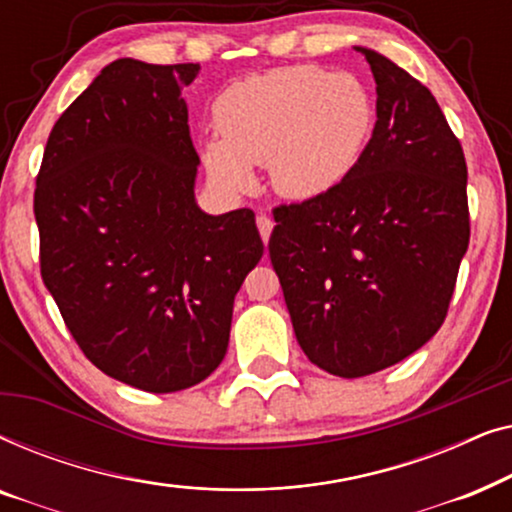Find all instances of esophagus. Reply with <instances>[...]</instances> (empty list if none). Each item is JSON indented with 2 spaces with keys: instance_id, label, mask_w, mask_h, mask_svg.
Instances as JSON below:
<instances>
[{
  "instance_id": "obj_1",
  "label": "esophagus",
  "mask_w": 512,
  "mask_h": 512,
  "mask_svg": "<svg viewBox=\"0 0 512 512\" xmlns=\"http://www.w3.org/2000/svg\"><path fill=\"white\" fill-rule=\"evenodd\" d=\"M256 226H258V233H261V237H263V242L268 244L270 233H272V226H275V223H272L270 216L261 214V216H258V219H256Z\"/></svg>"
}]
</instances>
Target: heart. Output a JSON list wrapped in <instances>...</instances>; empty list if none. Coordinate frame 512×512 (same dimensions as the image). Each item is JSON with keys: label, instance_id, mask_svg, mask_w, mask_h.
<instances>
[{"label": "heart", "instance_id": "heart-1", "mask_svg": "<svg viewBox=\"0 0 512 512\" xmlns=\"http://www.w3.org/2000/svg\"><path fill=\"white\" fill-rule=\"evenodd\" d=\"M221 135L200 146L221 191L254 186L268 165L270 186L286 200H312L349 177L370 142L375 102L359 76L314 65L279 67L233 83L214 102Z\"/></svg>", "mask_w": 512, "mask_h": 512}]
</instances>
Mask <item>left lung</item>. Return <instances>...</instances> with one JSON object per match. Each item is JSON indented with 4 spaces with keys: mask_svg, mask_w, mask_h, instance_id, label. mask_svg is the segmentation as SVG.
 <instances>
[{
    "mask_svg": "<svg viewBox=\"0 0 512 512\" xmlns=\"http://www.w3.org/2000/svg\"><path fill=\"white\" fill-rule=\"evenodd\" d=\"M377 121L333 191L275 209L270 261L314 366L363 377L426 345L468 249L466 160L429 88L366 46Z\"/></svg>",
    "mask_w": 512,
    "mask_h": 512,
    "instance_id": "1",
    "label": "left lung"
}]
</instances>
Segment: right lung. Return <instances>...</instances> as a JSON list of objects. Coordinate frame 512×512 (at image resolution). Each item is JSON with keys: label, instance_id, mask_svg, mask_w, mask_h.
Returning <instances> with one entry per match:
<instances>
[{"label": "right lung", "instance_id": "obj_1", "mask_svg": "<svg viewBox=\"0 0 512 512\" xmlns=\"http://www.w3.org/2000/svg\"><path fill=\"white\" fill-rule=\"evenodd\" d=\"M200 65L121 58L48 135L34 191L41 277L83 354L151 394L193 387L228 349L263 256L251 209L202 212L181 90Z\"/></svg>", "mask_w": 512, "mask_h": 512}]
</instances>
